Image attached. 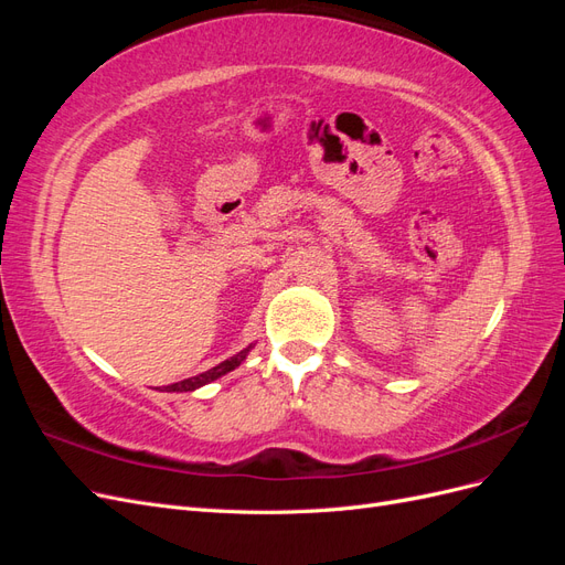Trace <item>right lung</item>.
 <instances>
[{
    "label": "right lung",
    "instance_id": "add662e5",
    "mask_svg": "<svg viewBox=\"0 0 565 565\" xmlns=\"http://www.w3.org/2000/svg\"><path fill=\"white\" fill-rule=\"evenodd\" d=\"M254 347L249 344L247 349H243L241 353H235V355H231L228 361H224V363H218L216 367H212V370H207V372H202V374H195V377H188V380H183V382H177V384H169V386H164V391H169V393H183V391H195V388H200V386H204V384H212L214 380H218V377H224V374H228L231 370H235V367H241L243 365V361L247 358V353L252 351Z\"/></svg>",
    "mask_w": 565,
    "mask_h": 565
}]
</instances>
